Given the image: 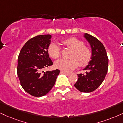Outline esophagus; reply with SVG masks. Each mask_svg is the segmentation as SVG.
<instances>
[{
  "mask_svg": "<svg viewBox=\"0 0 123 123\" xmlns=\"http://www.w3.org/2000/svg\"><path fill=\"white\" fill-rule=\"evenodd\" d=\"M61 73H62V74H65V75H69V73H67V72H65V71H61Z\"/></svg>",
  "mask_w": 123,
  "mask_h": 123,
  "instance_id": "esophagus-1",
  "label": "esophagus"
}]
</instances>
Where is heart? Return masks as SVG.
<instances>
[{
  "label": "heart",
  "mask_w": 123,
  "mask_h": 123,
  "mask_svg": "<svg viewBox=\"0 0 123 123\" xmlns=\"http://www.w3.org/2000/svg\"><path fill=\"white\" fill-rule=\"evenodd\" d=\"M62 43L65 46L72 49L70 59H60L54 62L57 69L65 72H69L75 69L79 63L81 66H86L91 59V51L88 46L84 45V42L75 37H70L63 40ZM49 56L57 59L61 55L60 48L56 43H51L48 48Z\"/></svg>",
  "instance_id": "b5f03b06"
}]
</instances>
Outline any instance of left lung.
Instances as JSON below:
<instances>
[{"mask_svg": "<svg viewBox=\"0 0 123 123\" xmlns=\"http://www.w3.org/2000/svg\"><path fill=\"white\" fill-rule=\"evenodd\" d=\"M83 37L91 48V59L83 69L86 74H78L74 86L82 92H91L98 88L105 80L108 71V59L105 46L95 37L87 33Z\"/></svg>", "mask_w": 123, "mask_h": 123, "instance_id": "obj_1", "label": "left lung"}]
</instances>
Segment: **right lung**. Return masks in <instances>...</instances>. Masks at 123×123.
<instances>
[{"instance_id": "right-lung-1", "label": "right lung", "mask_w": 123, "mask_h": 123, "mask_svg": "<svg viewBox=\"0 0 123 123\" xmlns=\"http://www.w3.org/2000/svg\"><path fill=\"white\" fill-rule=\"evenodd\" d=\"M52 36H37L28 40L20 51L17 74L23 89L29 94L41 97L47 94L56 81L60 71H43L53 65L48 53Z\"/></svg>"}]
</instances>
